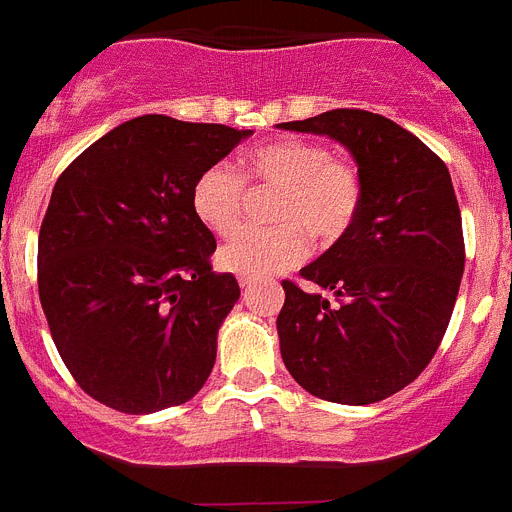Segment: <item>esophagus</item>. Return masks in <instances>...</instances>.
I'll use <instances>...</instances> for the list:
<instances>
[{
	"instance_id": "obj_1",
	"label": "esophagus",
	"mask_w": 512,
	"mask_h": 512,
	"mask_svg": "<svg viewBox=\"0 0 512 512\" xmlns=\"http://www.w3.org/2000/svg\"><path fill=\"white\" fill-rule=\"evenodd\" d=\"M238 282H241V287H243V289H251V279L241 277V279H238Z\"/></svg>"
}]
</instances>
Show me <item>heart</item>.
Masks as SVG:
<instances>
[{
	"label": "heart",
	"instance_id": "b5f03b06",
	"mask_svg": "<svg viewBox=\"0 0 512 512\" xmlns=\"http://www.w3.org/2000/svg\"><path fill=\"white\" fill-rule=\"evenodd\" d=\"M253 184L277 187L271 202L274 228H246L217 251L220 266L238 277L259 279L295 266L307 253V238L333 246L354 225L361 205L356 166L333 158L328 148L302 138H279L253 148L243 158ZM194 215L217 235L238 228L246 207L243 179L228 164H215L192 187Z\"/></svg>",
	"mask_w": 512,
	"mask_h": 512
}]
</instances>
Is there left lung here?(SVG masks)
Wrapping results in <instances>:
<instances>
[{"label":"left lung","mask_w":512,"mask_h":512,"mask_svg":"<svg viewBox=\"0 0 512 512\" xmlns=\"http://www.w3.org/2000/svg\"><path fill=\"white\" fill-rule=\"evenodd\" d=\"M277 128L341 143L361 179L354 225L300 269L312 289L282 282V361L320 400L372 405L408 387L449 328L464 274L451 174L423 140L374 112L330 110Z\"/></svg>","instance_id":"8db88e82"}]
</instances>
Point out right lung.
<instances>
[{
    "label": "right lung",
    "instance_id": "obj_1",
    "mask_svg": "<svg viewBox=\"0 0 512 512\" xmlns=\"http://www.w3.org/2000/svg\"><path fill=\"white\" fill-rule=\"evenodd\" d=\"M253 130L143 115L58 176L38 238V292L63 364L94 400L148 415L202 390L241 297L210 266L192 187Z\"/></svg>",
    "mask_w": 512,
    "mask_h": 512
}]
</instances>
